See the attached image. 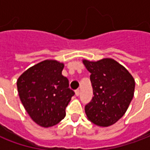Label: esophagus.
<instances>
[{"label": "esophagus", "mask_w": 150, "mask_h": 150, "mask_svg": "<svg viewBox=\"0 0 150 150\" xmlns=\"http://www.w3.org/2000/svg\"><path fill=\"white\" fill-rule=\"evenodd\" d=\"M75 94H76V96H79V94H80V90L79 89L76 90V91H75Z\"/></svg>", "instance_id": "esophagus-1"}]
</instances>
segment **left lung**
<instances>
[{"mask_svg": "<svg viewBox=\"0 0 150 150\" xmlns=\"http://www.w3.org/2000/svg\"><path fill=\"white\" fill-rule=\"evenodd\" d=\"M91 73L93 97L85 106L88 119L100 127L115 124L133 99L135 82L129 71L112 58L83 61Z\"/></svg>", "mask_w": 150, "mask_h": 150, "instance_id": "1", "label": "left lung"}]
</instances>
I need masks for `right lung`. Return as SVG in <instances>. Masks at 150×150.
<instances>
[{"label":"right lung","instance_id":"1","mask_svg":"<svg viewBox=\"0 0 150 150\" xmlns=\"http://www.w3.org/2000/svg\"><path fill=\"white\" fill-rule=\"evenodd\" d=\"M64 64L45 60L28 68L17 80L20 99L32 119L48 128L66 116V108L75 93L62 76Z\"/></svg>","mask_w":150,"mask_h":150}]
</instances>
